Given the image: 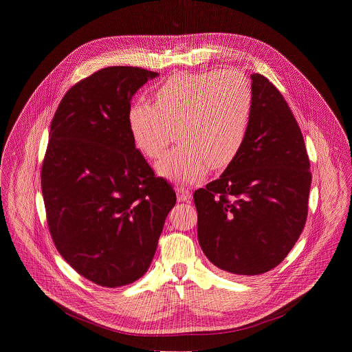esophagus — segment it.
Listing matches in <instances>:
<instances>
[{
	"mask_svg": "<svg viewBox=\"0 0 352 352\" xmlns=\"http://www.w3.org/2000/svg\"><path fill=\"white\" fill-rule=\"evenodd\" d=\"M175 192H177V197H178L179 202H189V199H190V190H189L188 188H185V186H182V185H178V186L175 188Z\"/></svg>",
	"mask_w": 352,
	"mask_h": 352,
	"instance_id": "34e87169",
	"label": "esophagus"
}]
</instances>
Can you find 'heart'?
<instances>
[{"label":"heart","instance_id":"1","mask_svg":"<svg viewBox=\"0 0 352 352\" xmlns=\"http://www.w3.org/2000/svg\"><path fill=\"white\" fill-rule=\"evenodd\" d=\"M255 97L248 78L234 69L178 74L155 93V104L143 100L128 114L139 152L157 159L174 139L179 144L159 160L160 175L178 182L204 179L221 171L241 155L254 118Z\"/></svg>","mask_w":352,"mask_h":352}]
</instances>
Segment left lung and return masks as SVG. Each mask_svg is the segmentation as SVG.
Here are the masks:
<instances>
[{
	"mask_svg": "<svg viewBox=\"0 0 352 352\" xmlns=\"http://www.w3.org/2000/svg\"><path fill=\"white\" fill-rule=\"evenodd\" d=\"M254 118L239 157L196 189L197 238L219 269L256 276L278 266L302 232L312 182L302 132L280 90L254 74Z\"/></svg>",
	"mask_w": 352,
	"mask_h": 352,
	"instance_id": "8db88e82",
	"label": "left lung"
}]
</instances>
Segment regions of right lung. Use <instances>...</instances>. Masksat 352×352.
I'll return each mask as SVG.
<instances>
[{"instance_id":"obj_1","label":"right lung","mask_w":352,"mask_h":352,"mask_svg":"<svg viewBox=\"0 0 352 352\" xmlns=\"http://www.w3.org/2000/svg\"><path fill=\"white\" fill-rule=\"evenodd\" d=\"M159 74L109 67L63 97L41 166L47 224L61 256L89 281L117 288L140 278L156 254L173 185L135 147L131 98Z\"/></svg>"}]
</instances>
